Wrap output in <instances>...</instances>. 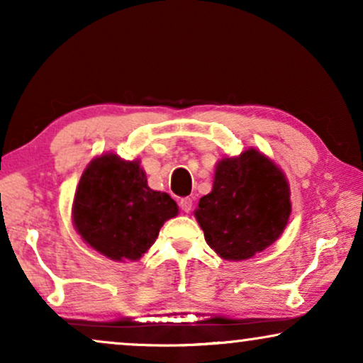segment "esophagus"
I'll return each mask as SVG.
<instances>
[{
	"instance_id": "esophagus-1",
	"label": "esophagus",
	"mask_w": 363,
	"mask_h": 363,
	"mask_svg": "<svg viewBox=\"0 0 363 363\" xmlns=\"http://www.w3.org/2000/svg\"><path fill=\"white\" fill-rule=\"evenodd\" d=\"M180 208H182V211H185V213H190V210L193 208V200L191 198H182L180 200Z\"/></svg>"
}]
</instances>
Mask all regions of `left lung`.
Returning <instances> with one entry per match:
<instances>
[{
	"instance_id": "8db88e82",
	"label": "left lung",
	"mask_w": 363,
	"mask_h": 363,
	"mask_svg": "<svg viewBox=\"0 0 363 363\" xmlns=\"http://www.w3.org/2000/svg\"><path fill=\"white\" fill-rule=\"evenodd\" d=\"M289 198L281 168L250 148L218 162L213 190L200 198L195 218L220 257L250 259L282 235L291 215Z\"/></svg>"
}]
</instances>
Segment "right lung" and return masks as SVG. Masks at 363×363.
Returning a JSON list of instances; mask_svg holds the SVG:
<instances>
[{
	"instance_id": "obj_1",
	"label": "right lung",
	"mask_w": 363,
	"mask_h": 363,
	"mask_svg": "<svg viewBox=\"0 0 363 363\" xmlns=\"http://www.w3.org/2000/svg\"><path fill=\"white\" fill-rule=\"evenodd\" d=\"M177 215L175 200L147 185L140 162H125L113 153L89 163L72 205L76 231L112 261L140 259L163 223Z\"/></svg>"
}]
</instances>
